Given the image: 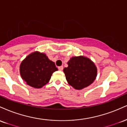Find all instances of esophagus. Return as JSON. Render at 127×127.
Wrapping results in <instances>:
<instances>
[{"label": "esophagus", "mask_w": 127, "mask_h": 127, "mask_svg": "<svg viewBox=\"0 0 127 127\" xmlns=\"http://www.w3.org/2000/svg\"><path fill=\"white\" fill-rule=\"evenodd\" d=\"M58 68H59V70L62 71V70H63V66H59V67H58Z\"/></svg>", "instance_id": "1"}]
</instances>
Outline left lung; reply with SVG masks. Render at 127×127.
Masks as SVG:
<instances>
[{"mask_svg":"<svg viewBox=\"0 0 127 127\" xmlns=\"http://www.w3.org/2000/svg\"><path fill=\"white\" fill-rule=\"evenodd\" d=\"M63 69L68 84L76 90H81L94 82L97 76V67L91 60L84 57H74Z\"/></svg>","mask_w":127,"mask_h":127,"instance_id":"8db88e82","label":"left lung"}]
</instances>
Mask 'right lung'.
I'll use <instances>...</instances> for the list:
<instances>
[{"label":"right lung","instance_id":"obj_1","mask_svg":"<svg viewBox=\"0 0 127 127\" xmlns=\"http://www.w3.org/2000/svg\"><path fill=\"white\" fill-rule=\"evenodd\" d=\"M20 70L22 79L29 85L40 88L49 82L52 73L58 68L45 54L34 52L22 62Z\"/></svg>","mask_w":127,"mask_h":127}]
</instances>
